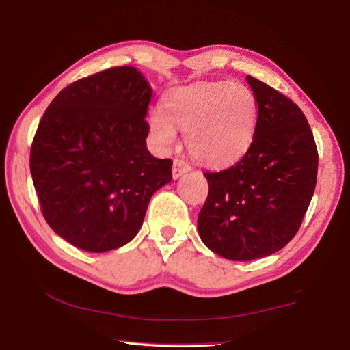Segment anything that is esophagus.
Listing matches in <instances>:
<instances>
[{
    "mask_svg": "<svg viewBox=\"0 0 350 350\" xmlns=\"http://www.w3.org/2000/svg\"><path fill=\"white\" fill-rule=\"evenodd\" d=\"M190 170H191V167L186 161L180 160V159L174 160V163H173V177L174 178H178L180 176H183L185 173H187Z\"/></svg>",
    "mask_w": 350,
    "mask_h": 350,
    "instance_id": "34e87169",
    "label": "esophagus"
}]
</instances>
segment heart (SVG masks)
Segmentation results:
<instances>
[{
    "instance_id": "heart-1",
    "label": "heart",
    "mask_w": 350,
    "mask_h": 350,
    "mask_svg": "<svg viewBox=\"0 0 350 350\" xmlns=\"http://www.w3.org/2000/svg\"><path fill=\"white\" fill-rule=\"evenodd\" d=\"M164 113L154 110L150 129L160 146L185 131L187 150L200 163L227 165L247 152L257 125V101L240 83L211 81L178 87L164 100Z\"/></svg>"
}]
</instances>
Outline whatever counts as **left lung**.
<instances>
[{
	"instance_id": "1",
	"label": "left lung",
	"mask_w": 350,
	"mask_h": 350,
	"mask_svg": "<svg viewBox=\"0 0 350 350\" xmlns=\"http://www.w3.org/2000/svg\"><path fill=\"white\" fill-rule=\"evenodd\" d=\"M257 101L254 138L243 159L204 173L209 193L198 218L204 244L230 260H254L294 239L317 182L319 152L302 110L247 75Z\"/></svg>"
}]
</instances>
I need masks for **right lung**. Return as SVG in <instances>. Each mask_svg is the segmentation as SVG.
Returning <instances> with one entry per match:
<instances>
[{
    "mask_svg": "<svg viewBox=\"0 0 350 350\" xmlns=\"http://www.w3.org/2000/svg\"><path fill=\"white\" fill-rule=\"evenodd\" d=\"M152 88L133 66L81 78L44 111L30 173L49 227L78 249L103 253L138 234L150 199L172 182L170 159L146 148Z\"/></svg>",
    "mask_w": 350,
    "mask_h": 350,
    "instance_id": "right-lung-1",
    "label": "right lung"
}]
</instances>
